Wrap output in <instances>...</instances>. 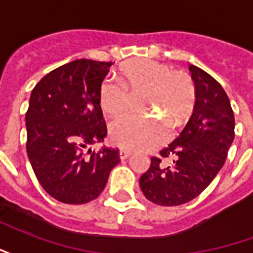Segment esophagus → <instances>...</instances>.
Instances as JSON below:
<instances>
[{
  "label": "esophagus",
  "instance_id": "1",
  "mask_svg": "<svg viewBox=\"0 0 253 253\" xmlns=\"http://www.w3.org/2000/svg\"><path fill=\"white\" fill-rule=\"evenodd\" d=\"M131 156V152L130 150H126V149H121L119 150V157H121L122 160L127 159V157H130Z\"/></svg>",
  "mask_w": 253,
  "mask_h": 253
}]
</instances>
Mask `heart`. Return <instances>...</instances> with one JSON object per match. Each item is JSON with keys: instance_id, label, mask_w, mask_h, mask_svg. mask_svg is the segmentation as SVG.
I'll return each mask as SVG.
<instances>
[{"instance_id": "heart-1", "label": "heart", "mask_w": 253, "mask_h": 253, "mask_svg": "<svg viewBox=\"0 0 253 253\" xmlns=\"http://www.w3.org/2000/svg\"><path fill=\"white\" fill-rule=\"evenodd\" d=\"M118 85L105 84L100 89L101 110L111 118H122L131 110L132 100L141 97L142 108L154 118H128L111 126L112 142L128 150H150L165 142L190 121L196 107L194 78L154 59H132L116 72ZM165 126H167L165 127Z\"/></svg>"}]
</instances>
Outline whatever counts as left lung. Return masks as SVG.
Instances as JSON below:
<instances>
[{"mask_svg": "<svg viewBox=\"0 0 253 253\" xmlns=\"http://www.w3.org/2000/svg\"><path fill=\"white\" fill-rule=\"evenodd\" d=\"M196 85V107L175 141L152 157L139 187L160 206L192 201L221 170L234 139V114L221 84L201 67L191 66ZM171 160L164 165L162 160Z\"/></svg>", "mask_w": 253, "mask_h": 253, "instance_id": "left-lung-1", "label": "left lung"}]
</instances>
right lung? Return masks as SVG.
I'll return each mask as SVG.
<instances>
[{
	"instance_id": "obj_1",
	"label": "right lung",
	"mask_w": 253,
	"mask_h": 253,
	"mask_svg": "<svg viewBox=\"0 0 253 253\" xmlns=\"http://www.w3.org/2000/svg\"><path fill=\"white\" fill-rule=\"evenodd\" d=\"M111 66L77 59L54 69L32 89L25 114L27 154L43 190L62 203L96 199L121 161L119 149H89L107 135L99 94Z\"/></svg>"
}]
</instances>
